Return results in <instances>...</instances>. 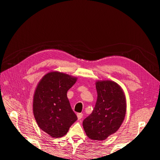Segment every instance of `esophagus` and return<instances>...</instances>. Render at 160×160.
<instances>
[{
	"mask_svg": "<svg viewBox=\"0 0 160 160\" xmlns=\"http://www.w3.org/2000/svg\"><path fill=\"white\" fill-rule=\"evenodd\" d=\"M77 118H78V119L80 120L82 118H83V114H82V113H77Z\"/></svg>",
	"mask_w": 160,
	"mask_h": 160,
	"instance_id": "obj_1",
	"label": "esophagus"
}]
</instances>
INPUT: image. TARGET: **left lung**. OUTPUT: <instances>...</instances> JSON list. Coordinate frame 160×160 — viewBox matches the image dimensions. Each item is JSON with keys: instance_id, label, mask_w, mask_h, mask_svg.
Returning <instances> with one entry per match:
<instances>
[{"instance_id": "left-lung-1", "label": "left lung", "mask_w": 160, "mask_h": 160, "mask_svg": "<svg viewBox=\"0 0 160 160\" xmlns=\"http://www.w3.org/2000/svg\"><path fill=\"white\" fill-rule=\"evenodd\" d=\"M98 99L92 113L83 120L89 139L103 141L115 133L123 122L127 110L125 93L118 83L110 80L95 82Z\"/></svg>"}]
</instances>
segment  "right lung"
<instances>
[{
  "instance_id": "right-lung-1",
  "label": "right lung",
  "mask_w": 160,
  "mask_h": 160,
  "mask_svg": "<svg viewBox=\"0 0 160 160\" xmlns=\"http://www.w3.org/2000/svg\"><path fill=\"white\" fill-rule=\"evenodd\" d=\"M77 80V77L52 71L37 85L32 99L34 117L39 128L53 138L64 136L77 119L67 95Z\"/></svg>"
}]
</instances>
